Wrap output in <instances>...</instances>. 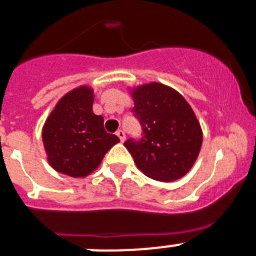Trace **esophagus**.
I'll return each instance as SVG.
<instances>
[{
    "label": "esophagus",
    "instance_id": "1",
    "mask_svg": "<svg viewBox=\"0 0 256 256\" xmlns=\"http://www.w3.org/2000/svg\"><path fill=\"white\" fill-rule=\"evenodd\" d=\"M117 136L120 138V140H121V142H124V139H126V134H124V130H118Z\"/></svg>",
    "mask_w": 256,
    "mask_h": 256
}]
</instances>
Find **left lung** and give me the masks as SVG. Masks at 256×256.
Returning a JSON list of instances; mask_svg holds the SVG:
<instances>
[{"label":"left lung","mask_w":256,"mask_h":256,"mask_svg":"<svg viewBox=\"0 0 256 256\" xmlns=\"http://www.w3.org/2000/svg\"><path fill=\"white\" fill-rule=\"evenodd\" d=\"M142 139H128L124 147L136 167L158 182H175L193 167L201 146L202 130L196 114L178 90L162 82L130 89Z\"/></svg>","instance_id":"8db88e82"}]
</instances>
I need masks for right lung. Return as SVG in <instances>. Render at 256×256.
<instances>
[{"mask_svg":"<svg viewBox=\"0 0 256 256\" xmlns=\"http://www.w3.org/2000/svg\"><path fill=\"white\" fill-rule=\"evenodd\" d=\"M93 101L92 86L72 89L58 101L43 124L47 160L59 174L70 178L90 175L120 142L117 135L105 132L102 116L93 113Z\"/></svg>","mask_w":256,"mask_h":256,"instance_id":"add662e5","label":"right lung"}]
</instances>
